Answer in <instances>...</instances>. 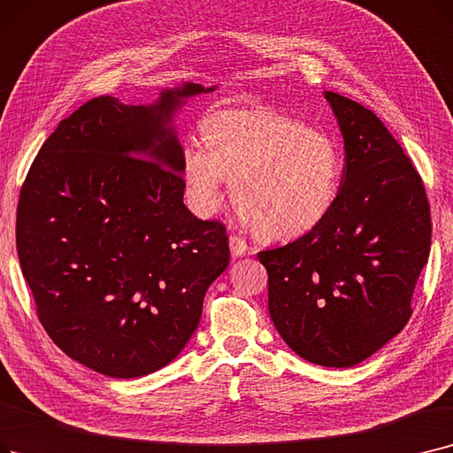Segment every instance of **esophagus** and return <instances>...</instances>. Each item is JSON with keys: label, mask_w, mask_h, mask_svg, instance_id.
Masks as SVG:
<instances>
[{"label": "esophagus", "mask_w": 453, "mask_h": 453, "mask_svg": "<svg viewBox=\"0 0 453 453\" xmlns=\"http://www.w3.org/2000/svg\"><path fill=\"white\" fill-rule=\"evenodd\" d=\"M229 248H231V253L237 255V257H239V255L251 253V248L246 244V241L237 237V234H231V237H229Z\"/></svg>", "instance_id": "esophagus-1"}]
</instances>
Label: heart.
<instances>
[{"instance_id": "obj_1", "label": "heart", "mask_w": 453, "mask_h": 453, "mask_svg": "<svg viewBox=\"0 0 453 453\" xmlns=\"http://www.w3.org/2000/svg\"><path fill=\"white\" fill-rule=\"evenodd\" d=\"M203 142L183 148L181 170L196 211L211 214L226 180L237 209L265 241H292L317 229L335 207L344 157L337 141L288 114L257 107L212 111Z\"/></svg>"}]
</instances>
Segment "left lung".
Here are the masks:
<instances>
[{"instance_id":"left-lung-1","label":"left lung","mask_w":453,"mask_h":453,"mask_svg":"<svg viewBox=\"0 0 453 453\" xmlns=\"http://www.w3.org/2000/svg\"><path fill=\"white\" fill-rule=\"evenodd\" d=\"M324 97L344 139L339 200L317 229L257 257L270 319L288 348L312 365L348 368L407 324L431 216L418 172L380 118L337 92Z\"/></svg>"}]
</instances>
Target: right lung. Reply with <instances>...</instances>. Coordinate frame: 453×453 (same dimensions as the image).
<instances>
[{"label":"right lung","instance_id":"add662e5","mask_svg":"<svg viewBox=\"0 0 453 453\" xmlns=\"http://www.w3.org/2000/svg\"><path fill=\"white\" fill-rule=\"evenodd\" d=\"M216 85L153 104L102 96L42 144L19 192L16 248L38 319L68 357L134 380L180 356L229 265L220 222L185 207L175 116Z\"/></svg>","mask_w":453,"mask_h":453}]
</instances>
